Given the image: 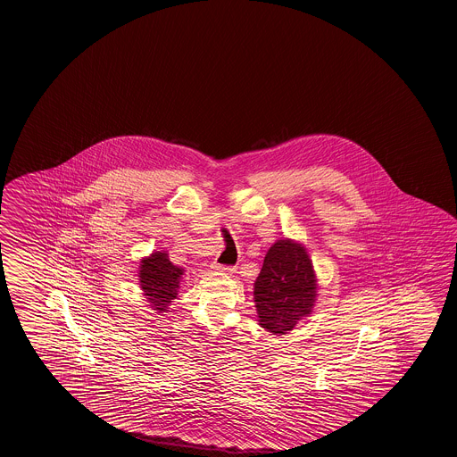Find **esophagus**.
<instances>
[{
	"mask_svg": "<svg viewBox=\"0 0 457 457\" xmlns=\"http://www.w3.org/2000/svg\"><path fill=\"white\" fill-rule=\"evenodd\" d=\"M212 270H216V271H221V273H235V268H231V266H226V264L221 263H212Z\"/></svg>",
	"mask_w": 457,
	"mask_h": 457,
	"instance_id": "obj_1",
	"label": "esophagus"
}]
</instances>
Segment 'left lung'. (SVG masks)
<instances>
[{"instance_id":"left-lung-1","label":"left lung","mask_w":457,"mask_h":457,"mask_svg":"<svg viewBox=\"0 0 457 457\" xmlns=\"http://www.w3.org/2000/svg\"><path fill=\"white\" fill-rule=\"evenodd\" d=\"M315 298L317 279L303 246L279 239L268 249L254 281L260 325L273 335H285L310 315Z\"/></svg>"}]
</instances>
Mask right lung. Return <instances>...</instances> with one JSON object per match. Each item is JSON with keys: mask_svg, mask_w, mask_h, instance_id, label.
Segmentation results:
<instances>
[{"mask_svg": "<svg viewBox=\"0 0 457 457\" xmlns=\"http://www.w3.org/2000/svg\"><path fill=\"white\" fill-rule=\"evenodd\" d=\"M184 270L169 262L167 253H153L140 264V288L147 296L149 303L159 313L166 312L167 306L178 296L180 277Z\"/></svg>", "mask_w": 457, "mask_h": 457, "instance_id": "right-lung-1", "label": "right lung"}]
</instances>
